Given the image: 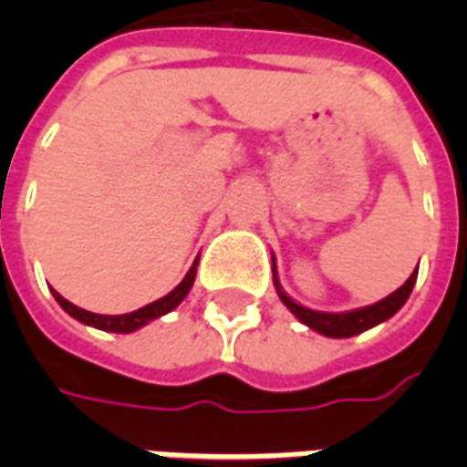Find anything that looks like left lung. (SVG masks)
Returning a JSON list of instances; mask_svg holds the SVG:
<instances>
[{
    "label": "left lung",
    "mask_w": 467,
    "mask_h": 467,
    "mask_svg": "<svg viewBox=\"0 0 467 467\" xmlns=\"http://www.w3.org/2000/svg\"><path fill=\"white\" fill-rule=\"evenodd\" d=\"M418 280V270L405 280L402 287H398L395 293L388 295V297H382L380 303L368 305V307H360V310H350V313H320V310H310V307H303L300 303H295L293 297H287L283 293V287H280V280H277V273H275L273 267V283L277 287V295H280V300L287 305V310L305 323L307 327H313L315 333L325 335V337H352V335H360L365 330H370L375 325L385 323V320H390L392 315L400 310L405 300L410 297L412 293V285Z\"/></svg>",
    "instance_id": "8db88e82"
}]
</instances>
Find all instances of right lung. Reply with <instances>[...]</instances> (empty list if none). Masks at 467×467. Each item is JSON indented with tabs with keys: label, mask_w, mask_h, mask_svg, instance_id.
<instances>
[{
	"label": "right lung",
	"mask_w": 467,
	"mask_h": 467,
	"mask_svg": "<svg viewBox=\"0 0 467 467\" xmlns=\"http://www.w3.org/2000/svg\"><path fill=\"white\" fill-rule=\"evenodd\" d=\"M197 263H200V257L194 260L192 267H190V270H187V275H184V280L177 285V287H174L172 293H167L164 297H160V300H154V303L144 305V307H140V310H134V313H127V315L89 313V310H82V307H77V305H72L69 300H65V297L57 293V290H52V295H55L57 303L62 305V310L72 315V317H75V320H79V323L89 325V327H97V330H105V333H134V330H140V327H144L147 323L157 320V317L172 313L174 307L182 303L184 297H187V293H190V287H192V283H194V275H197Z\"/></svg>",
	"instance_id": "1"
}]
</instances>
